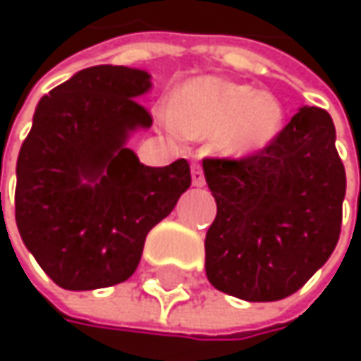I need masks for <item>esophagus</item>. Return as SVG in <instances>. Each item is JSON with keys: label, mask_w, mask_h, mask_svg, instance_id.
Wrapping results in <instances>:
<instances>
[{"label": "esophagus", "mask_w": 361, "mask_h": 361, "mask_svg": "<svg viewBox=\"0 0 361 361\" xmlns=\"http://www.w3.org/2000/svg\"><path fill=\"white\" fill-rule=\"evenodd\" d=\"M192 183L196 188H202L204 185V173H202L200 165H192Z\"/></svg>", "instance_id": "34e87169"}]
</instances>
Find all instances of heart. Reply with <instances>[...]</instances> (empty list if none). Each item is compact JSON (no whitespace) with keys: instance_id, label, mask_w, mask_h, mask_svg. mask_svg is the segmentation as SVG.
Here are the masks:
<instances>
[{"instance_id":"1","label":"heart","mask_w":361,"mask_h":361,"mask_svg":"<svg viewBox=\"0 0 361 361\" xmlns=\"http://www.w3.org/2000/svg\"><path fill=\"white\" fill-rule=\"evenodd\" d=\"M284 106L269 92L221 77L183 83L165 114L171 129L192 137H213L228 157H251L269 148L284 127Z\"/></svg>"}]
</instances>
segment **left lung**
<instances>
[{"mask_svg":"<svg viewBox=\"0 0 361 361\" xmlns=\"http://www.w3.org/2000/svg\"><path fill=\"white\" fill-rule=\"evenodd\" d=\"M334 137L330 114L303 106L269 148L238 161H202L217 202L204 269L217 290L280 301L328 261L341 234L347 183Z\"/></svg>","mask_w":361,"mask_h":361,"instance_id":"left-lung-1","label":"left lung"}]
</instances>
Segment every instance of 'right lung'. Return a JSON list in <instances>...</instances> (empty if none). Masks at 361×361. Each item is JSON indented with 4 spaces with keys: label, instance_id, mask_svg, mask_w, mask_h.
<instances>
[{
    "label": "right lung",
    "instance_id": "add662e5",
    "mask_svg": "<svg viewBox=\"0 0 361 361\" xmlns=\"http://www.w3.org/2000/svg\"><path fill=\"white\" fill-rule=\"evenodd\" d=\"M140 68H83L39 100L16 163V226L41 269L66 290L125 282L148 232L190 188V165L146 167L127 140L150 129Z\"/></svg>",
    "mask_w": 361,
    "mask_h": 361
}]
</instances>
